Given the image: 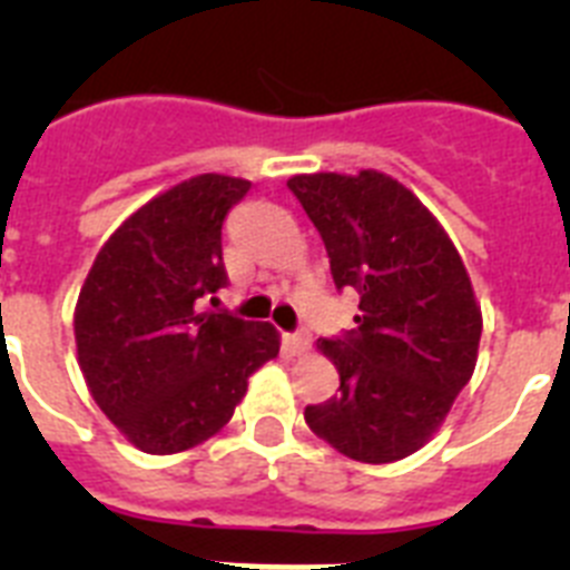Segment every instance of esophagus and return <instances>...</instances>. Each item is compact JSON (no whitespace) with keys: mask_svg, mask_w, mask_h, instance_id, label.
Masks as SVG:
<instances>
[{"mask_svg":"<svg viewBox=\"0 0 570 570\" xmlns=\"http://www.w3.org/2000/svg\"><path fill=\"white\" fill-rule=\"evenodd\" d=\"M282 347H285L291 356H299L308 351L311 340L305 334H282Z\"/></svg>","mask_w":570,"mask_h":570,"instance_id":"1","label":"esophagus"}]
</instances>
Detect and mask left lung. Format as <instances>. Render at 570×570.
Here are the masks:
<instances>
[{"instance_id":"left-lung-1","label":"left lung","mask_w":570,"mask_h":570,"mask_svg":"<svg viewBox=\"0 0 570 570\" xmlns=\"http://www.w3.org/2000/svg\"><path fill=\"white\" fill-rule=\"evenodd\" d=\"M320 230L336 288L356 291V328L320 340L340 394L305 407L320 440L356 462L405 460L431 440L476 365L482 314L434 214L380 170L291 176Z\"/></svg>"}]
</instances>
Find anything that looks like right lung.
Here are the masks:
<instances>
[{
    "mask_svg": "<svg viewBox=\"0 0 570 570\" xmlns=\"http://www.w3.org/2000/svg\"><path fill=\"white\" fill-rule=\"evenodd\" d=\"M248 179L194 176L110 234L79 291L73 334L90 396L145 454H179L234 416L279 354L268 322L199 311L228 285L223 225Z\"/></svg>",
    "mask_w": 570,
    "mask_h": 570,
    "instance_id": "right-lung-1",
    "label": "right lung"
}]
</instances>
